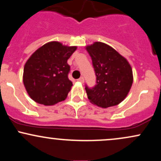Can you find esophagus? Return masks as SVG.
Here are the masks:
<instances>
[{"label":"esophagus","mask_w":161,"mask_h":161,"mask_svg":"<svg viewBox=\"0 0 161 161\" xmlns=\"http://www.w3.org/2000/svg\"><path fill=\"white\" fill-rule=\"evenodd\" d=\"M78 81H79V82L83 83V82H84V78H83V77H80V78L78 79Z\"/></svg>","instance_id":"esophagus-1"}]
</instances>
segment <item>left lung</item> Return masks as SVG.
I'll return each mask as SVG.
<instances>
[{"mask_svg":"<svg viewBox=\"0 0 161 161\" xmlns=\"http://www.w3.org/2000/svg\"><path fill=\"white\" fill-rule=\"evenodd\" d=\"M86 49L92 57L97 76L94 88L86 87L89 101L102 108L119 104L126 97L133 82L128 60L103 42H95Z\"/></svg>","mask_w":161,"mask_h":161,"instance_id":"8db88e82","label":"left lung"}]
</instances>
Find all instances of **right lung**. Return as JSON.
<instances>
[{
    "instance_id": "add662e5",
    "label": "right lung",
    "mask_w": 161,
    "mask_h": 161,
    "mask_svg": "<svg viewBox=\"0 0 161 161\" xmlns=\"http://www.w3.org/2000/svg\"><path fill=\"white\" fill-rule=\"evenodd\" d=\"M76 49V46L50 42L31 55L24 66L23 81L33 101L51 106L66 98L73 86L67 60Z\"/></svg>"
}]
</instances>
